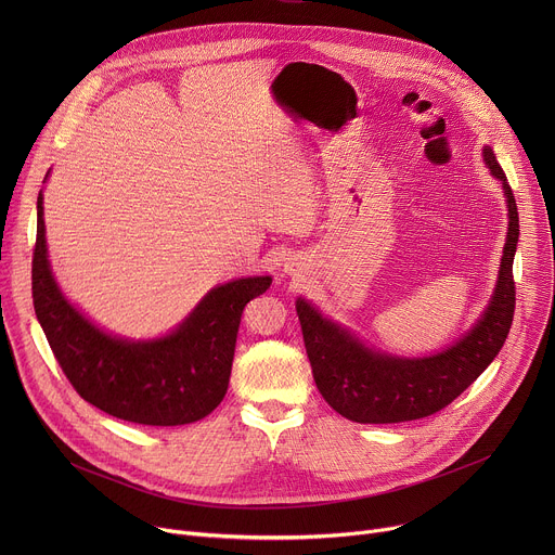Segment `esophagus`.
I'll use <instances>...</instances> for the list:
<instances>
[{"label": "esophagus", "mask_w": 555, "mask_h": 555, "mask_svg": "<svg viewBox=\"0 0 555 555\" xmlns=\"http://www.w3.org/2000/svg\"><path fill=\"white\" fill-rule=\"evenodd\" d=\"M300 270H302V266H300L298 259H289V261L285 263V272H287V274H298Z\"/></svg>", "instance_id": "esophagus-1"}]
</instances>
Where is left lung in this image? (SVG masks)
I'll use <instances>...</instances> for the list:
<instances>
[{
	"instance_id": "left-lung-1",
	"label": "left lung",
	"mask_w": 555,
	"mask_h": 555,
	"mask_svg": "<svg viewBox=\"0 0 555 555\" xmlns=\"http://www.w3.org/2000/svg\"><path fill=\"white\" fill-rule=\"evenodd\" d=\"M483 163L503 184L507 204V236L494 294L456 343L424 358H406L364 345L353 332L334 323L305 298H296L313 382L325 402L358 424H400L446 409L499 356L514 319V255L518 244V208L492 146H483Z\"/></svg>"
}]
</instances>
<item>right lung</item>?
I'll use <instances>...</instances> for the list:
<instances>
[{
    "label": "right lung",
    "mask_w": 555,
    "mask_h": 555,
    "mask_svg": "<svg viewBox=\"0 0 555 555\" xmlns=\"http://www.w3.org/2000/svg\"><path fill=\"white\" fill-rule=\"evenodd\" d=\"M270 283L272 276H246L212 287L160 338L114 336L61 292L48 259L43 193L37 197V321L76 392L112 417L142 426H184L210 415L228 390L244 307Z\"/></svg>",
    "instance_id": "add662e5"
}]
</instances>
